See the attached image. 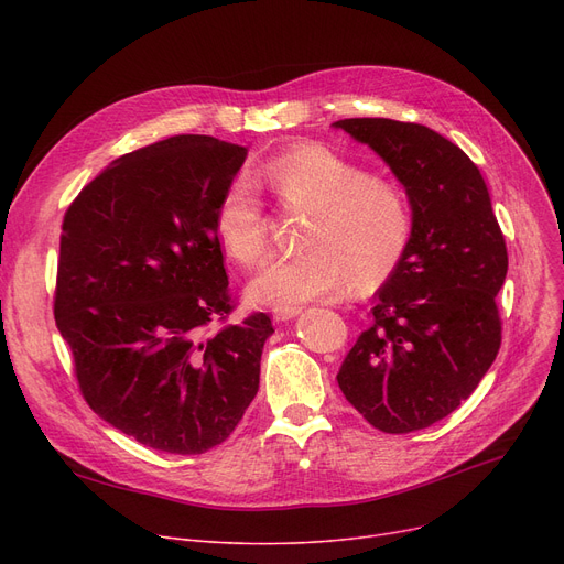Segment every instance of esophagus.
<instances>
[{
  "mask_svg": "<svg viewBox=\"0 0 564 564\" xmlns=\"http://www.w3.org/2000/svg\"><path fill=\"white\" fill-rule=\"evenodd\" d=\"M300 313H302L300 306H276V308L272 311V315H274L276 322H288V319H292V317H297Z\"/></svg>",
  "mask_w": 564,
  "mask_h": 564,
  "instance_id": "1",
  "label": "esophagus"
}]
</instances>
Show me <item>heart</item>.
<instances>
[{
  "instance_id": "heart-1",
  "label": "heart",
  "mask_w": 564,
  "mask_h": 564,
  "mask_svg": "<svg viewBox=\"0 0 564 564\" xmlns=\"http://www.w3.org/2000/svg\"><path fill=\"white\" fill-rule=\"evenodd\" d=\"M281 200L313 213L304 253L274 256L251 276V302L264 306H297L345 292L351 281L359 290L377 288L400 264L411 217L402 192L336 153L334 148L304 143L267 162L258 171ZM215 235L221 249L242 264L264 251L262 203L247 175L226 185L215 213Z\"/></svg>"
}]
</instances>
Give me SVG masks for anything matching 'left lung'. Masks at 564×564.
Segmentation results:
<instances>
[{"label": "left lung", "mask_w": 564, "mask_h": 564, "mask_svg": "<svg viewBox=\"0 0 564 564\" xmlns=\"http://www.w3.org/2000/svg\"><path fill=\"white\" fill-rule=\"evenodd\" d=\"M334 128L387 162L411 207L406 251L336 379L372 427L416 432L453 413L496 359L506 240L480 169L446 137L391 118Z\"/></svg>", "instance_id": "8db88e82"}]
</instances>
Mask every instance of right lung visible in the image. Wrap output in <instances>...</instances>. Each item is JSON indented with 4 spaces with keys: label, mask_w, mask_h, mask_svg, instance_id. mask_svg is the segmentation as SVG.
Masks as SVG:
<instances>
[{
    "label": "right lung",
    "mask_w": 564,
    "mask_h": 564,
    "mask_svg": "<svg viewBox=\"0 0 564 564\" xmlns=\"http://www.w3.org/2000/svg\"><path fill=\"white\" fill-rule=\"evenodd\" d=\"M247 148L177 134L111 162L68 207L54 319L98 416L148 448L219 446L258 393L264 313H230L217 203Z\"/></svg>",
    "instance_id": "right-lung-1"
}]
</instances>
